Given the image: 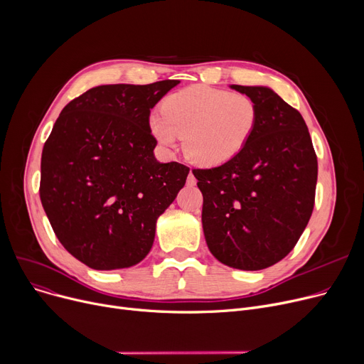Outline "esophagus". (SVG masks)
<instances>
[{"label":"esophagus","mask_w":364,"mask_h":364,"mask_svg":"<svg viewBox=\"0 0 364 364\" xmlns=\"http://www.w3.org/2000/svg\"><path fill=\"white\" fill-rule=\"evenodd\" d=\"M187 184H188V186H195V184H196V178H195V174H193L192 171L188 172V177H187Z\"/></svg>","instance_id":"1"}]
</instances>
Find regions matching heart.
I'll return each instance as SVG.
<instances>
[{
    "instance_id": "obj_1",
    "label": "heart",
    "mask_w": 364,
    "mask_h": 364,
    "mask_svg": "<svg viewBox=\"0 0 364 364\" xmlns=\"http://www.w3.org/2000/svg\"><path fill=\"white\" fill-rule=\"evenodd\" d=\"M258 107L250 95L208 85H193L169 94L162 113H151L149 129L158 143L174 150L183 139L188 161L220 166L235 159L252 139Z\"/></svg>"
}]
</instances>
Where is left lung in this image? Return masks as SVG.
<instances>
[{"label":"left lung","mask_w":364,"mask_h":364,"mask_svg":"<svg viewBox=\"0 0 364 364\" xmlns=\"http://www.w3.org/2000/svg\"><path fill=\"white\" fill-rule=\"evenodd\" d=\"M230 87L258 107L254 136L230 162L193 174L209 251L228 267L255 272L288 255L307 227L317 156L301 113L272 88Z\"/></svg>","instance_id":"1"}]
</instances>
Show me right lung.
<instances>
[{
    "instance_id": "obj_1",
    "label": "right lung",
    "mask_w": 364,
    "mask_h": 364,
    "mask_svg": "<svg viewBox=\"0 0 364 364\" xmlns=\"http://www.w3.org/2000/svg\"><path fill=\"white\" fill-rule=\"evenodd\" d=\"M180 81L94 87L68 103L41 156L40 198L65 250L94 270L139 264L188 168L161 164L150 109Z\"/></svg>"
}]
</instances>
